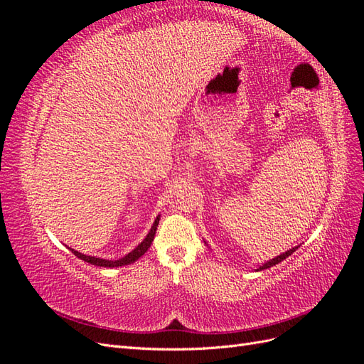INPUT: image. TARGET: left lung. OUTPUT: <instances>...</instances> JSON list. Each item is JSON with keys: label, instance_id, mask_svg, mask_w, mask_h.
<instances>
[{"label": "left lung", "instance_id": "left-lung-1", "mask_svg": "<svg viewBox=\"0 0 364 364\" xmlns=\"http://www.w3.org/2000/svg\"><path fill=\"white\" fill-rule=\"evenodd\" d=\"M297 247H293V249H290V250H287L285 253H281L279 257H277V258H273V259H270V261H267L266 264H262V266L258 269V270H264V269H269V267H273V266H277L278 262H281V261H284L285 258H289L291 253L296 250Z\"/></svg>", "mask_w": 364, "mask_h": 364}]
</instances>
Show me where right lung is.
<instances>
[{
	"mask_svg": "<svg viewBox=\"0 0 364 364\" xmlns=\"http://www.w3.org/2000/svg\"><path fill=\"white\" fill-rule=\"evenodd\" d=\"M158 225H159V217H156L155 223H153V226H151V229H150V232L147 234V237L144 238V241H142L141 245H138L130 253H127L126 257L119 258V259H117V261H112V259H102V258H95V257H87V255H83V253L77 252V250H74V249H71V252L74 253V255H75L77 258H80V259H83V261H86V262H90V264H92V266H98V267H121V266H127V264L135 262L139 257L144 255V253L149 250V247L151 246L153 238H155Z\"/></svg>",
	"mask_w": 364,
	"mask_h": 364,
	"instance_id": "add662e5",
	"label": "right lung"
}]
</instances>
